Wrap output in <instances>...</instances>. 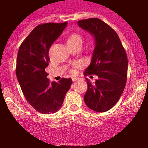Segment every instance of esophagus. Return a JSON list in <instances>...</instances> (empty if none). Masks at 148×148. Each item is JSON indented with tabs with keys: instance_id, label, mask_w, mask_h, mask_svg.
<instances>
[{
	"instance_id": "1",
	"label": "esophagus",
	"mask_w": 148,
	"mask_h": 148,
	"mask_svg": "<svg viewBox=\"0 0 148 148\" xmlns=\"http://www.w3.org/2000/svg\"><path fill=\"white\" fill-rule=\"evenodd\" d=\"M77 80H78V78H77V77H72V81H77Z\"/></svg>"
}]
</instances>
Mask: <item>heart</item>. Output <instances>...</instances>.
<instances>
[{"label":"heart","instance_id":"heart-1","mask_svg":"<svg viewBox=\"0 0 148 148\" xmlns=\"http://www.w3.org/2000/svg\"><path fill=\"white\" fill-rule=\"evenodd\" d=\"M82 38L79 34L77 33H72L71 34L67 39V45H73V44H76V43H81L82 44Z\"/></svg>","mask_w":148,"mask_h":148}]
</instances>
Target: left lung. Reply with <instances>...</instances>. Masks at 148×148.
<instances>
[{
  "mask_svg": "<svg viewBox=\"0 0 148 148\" xmlns=\"http://www.w3.org/2000/svg\"><path fill=\"white\" fill-rule=\"evenodd\" d=\"M78 25L95 36V48L84 75L95 74L92 84L87 79L84 99L88 108L105 112L116 104L124 91L127 77V57L116 31L98 18L81 20ZM93 77V76H92Z\"/></svg>",
  "mask_w": 148,
  "mask_h": 148,
  "instance_id": "left-lung-1",
  "label": "left lung"
}]
</instances>
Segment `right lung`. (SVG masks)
Here are the masks:
<instances>
[{
  "label": "right lung",
  "instance_id": "obj_1",
  "mask_svg": "<svg viewBox=\"0 0 148 148\" xmlns=\"http://www.w3.org/2000/svg\"><path fill=\"white\" fill-rule=\"evenodd\" d=\"M67 24L46 23L34 27L17 52L16 74L22 92L30 104L41 114L57 112L71 88V78L50 81L45 68L49 64V49Z\"/></svg>",
  "mask_w": 148,
  "mask_h": 148
}]
</instances>
